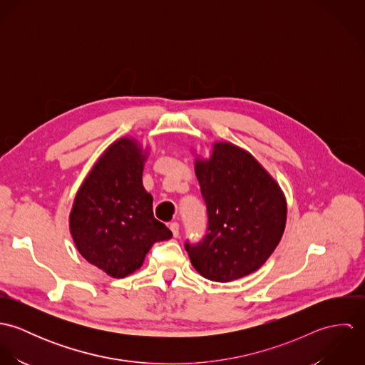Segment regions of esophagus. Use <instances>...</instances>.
Returning <instances> with one entry per match:
<instances>
[{"instance_id":"esophagus-1","label":"esophagus","mask_w":365,"mask_h":365,"mask_svg":"<svg viewBox=\"0 0 365 365\" xmlns=\"http://www.w3.org/2000/svg\"><path fill=\"white\" fill-rule=\"evenodd\" d=\"M170 230L173 232L174 237H178V235H180V225L177 222H171L170 223Z\"/></svg>"}]
</instances>
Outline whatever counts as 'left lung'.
Segmentation results:
<instances>
[{
	"instance_id": "1",
	"label": "left lung",
	"mask_w": 365,
	"mask_h": 365,
	"mask_svg": "<svg viewBox=\"0 0 365 365\" xmlns=\"http://www.w3.org/2000/svg\"><path fill=\"white\" fill-rule=\"evenodd\" d=\"M207 204V235L185 242L194 268L216 282L246 277L278 246L287 222V201L278 182L249 152L215 142L209 158L195 160Z\"/></svg>"
}]
</instances>
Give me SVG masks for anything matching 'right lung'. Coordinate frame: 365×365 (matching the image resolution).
Listing matches in <instances>:
<instances>
[{
  "instance_id": "right-lung-1",
  "label": "right lung",
  "mask_w": 365,
  "mask_h": 365,
  "mask_svg": "<svg viewBox=\"0 0 365 365\" xmlns=\"http://www.w3.org/2000/svg\"><path fill=\"white\" fill-rule=\"evenodd\" d=\"M148 152L132 138L113 142L78 188L70 233L80 255L109 277L139 269L156 242L173 233L153 215V197L142 182Z\"/></svg>"
}]
</instances>
